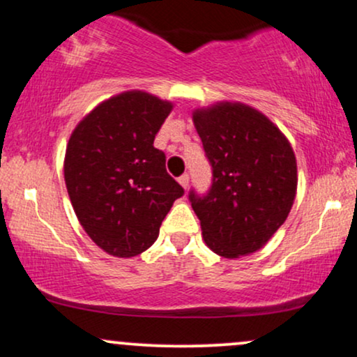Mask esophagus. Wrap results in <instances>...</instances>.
Listing matches in <instances>:
<instances>
[{
	"instance_id": "34e87169",
	"label": "esophagus",
	"mask_w": 357,
	"mask_h": 357,
	"mask_svg": "<svg viewBox=\"0 0 357 357\" xmlns=\"http://www.w3.org/2000/svg\"><path fill=\"white\" fill-rule=\"evenodd\" d=\"M178 183L181 184L183 190H188V186H190V176H188V174H183L181 178L178 179Z\"/></svg>"
}]
</instances>
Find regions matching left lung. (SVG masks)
Returning <instances> with one entry per match:
<instances>
[{"label":"left lung","instance_id":"1","mask_svg":"<svg viewBox=\"0 0 357 357\" xmlns=\"http://www.w3.org/2000/svg\"><path fill=\"white\" fill-rule=\"evenodd\" d=\"M192 124L213 167L210 192L203 198L190 192L204 243L225 258L255 253L292 210V146L265 114L241 102L195 109Z\"/></svg>","mask_w":357,"mask_h":357}]
</instances>
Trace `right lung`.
Masks as SVG:
<instances>
[{
    "mask_svg": "<svg viewBox=\"0 0 357 357\" xmlns=\"http://www.w3.org/2000/svg\"><path fill=\"white\" fill-rule=\"evenodd\" d=\"M173 102L127 90L100 102L68 139L63 176L82 228L97 247L119 258L141 255L183 188L167 174L154 137Z\"/></svg>",
    "mask_w": 357,
    "mask_h": 357,
    "instance_id": "1",
    "label": "right lung"
}]
</instances>
